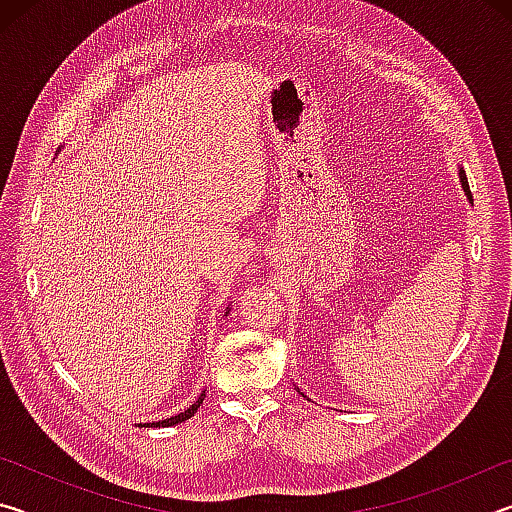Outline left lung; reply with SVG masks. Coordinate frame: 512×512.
Returning a JSON list of instances; mask_svg holds the SVG:
<instances>
[{
    "instance_id": "1",
    "label": "left lung",
    "mask_w": 512,
    "mask_h": 512,
    "mask_svg": "<svg viewBox=\"0 0 512 512\" xmlns=\"http://www.w3.org/2000/svg\"><path fill=\"white\" fill-rule=\"evenodd\" d=\"M461 183H463V189H465V192H467V196H470V201H472V192H470V185H467L465 171H461Z\"/></svg>"
}]
</instances>
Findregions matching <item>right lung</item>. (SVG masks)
Returning <instances> with one entry per match:
<instances>
[{
    "instance_id": "obj_1",
    "label": "right lung",
    "mask_w": 512,
    "mask_h": 512,
    "mask_svg": "<svg viewBox=\"0 0 512 512\" xmlns=\"http://www.w3.org/2000/svg\"><path fill=\"white\" fill-rule=\"evenodd\" d=\"M225 314H228V311H225ZM203 400H205V391L201 393V397H198V400L189 406V409L185 411V413H178V415H173V418H169V420H162V422H149V424H140V427H171V424H178V422H183V420H189L192 418V415L198 411V406L203 404Z\"/></svg>"
}]
</instances>
